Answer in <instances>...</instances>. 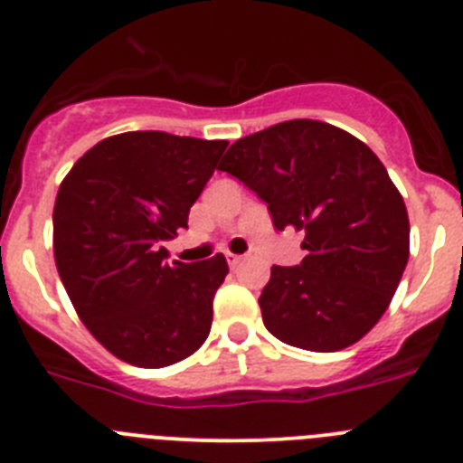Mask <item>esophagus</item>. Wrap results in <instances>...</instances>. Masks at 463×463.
<instances>
[{
	"label": "esophagus",
	"instance_id": "1",
	"mask_svg": "<svg viewBox=\"0 0 463 463\" xmlns=\"http://www.w3.org/2000/svg\"><path fill=\"white\" fill-rule=\"evenodd\" d=\"M227 261H229V267H239L241 261H243V257H241V255H232V252H227Z\"/></svg>",
	"mask_w": 463,
	"mask_h": 463
}]
</instances>
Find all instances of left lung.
Listing matches in <instances>:
<instances>
[{
	"mask_svg": "<svg viewBox=\"0 0 463 463\" xmlns=\"http://www.w3.org/2000/svg\"><path fill=\"white\" fill-rule=\"evenodd\" d=\"M220 169L267 202L273 227L306 234L298 267H271L264 326L313 353L369 334L411 252L406 203L373 150L326 122L288 120L239 138Z\"/></svg>",
	"mask_w": 463,
	"mask_h": 463,
	"instance_id": "8db88e82",
	"label": "left lung"
}]
</instances>
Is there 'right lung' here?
I'll use <instances>...</instances> for the list:
<instances>
[{"label": "right lung", "instance_id": "1", "mask_svg": "<svg viewBox=\"0 0 463 463\" xmlns=\"http://www.w3.org/2000/svg\"><path fill=\"white\" fill-rule=\"evenodd\" d=\"M224 148L227 141L125 132L90 148L60 185L57 273L90 334L122 362L162 369L208 338L227 260L169 264L159 243L187 229Z\"/></svg>", "mask_w": 463, "mask_h": 463}]
</instances>
